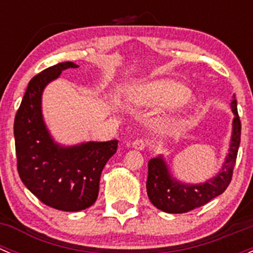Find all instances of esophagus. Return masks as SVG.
<instances>
[{"mask_svg":"<svg viewBox=\"0 0 253 253\" xmlns=\"http://www.w3.org/2000/svg\"><path fill=\"white\" fill-rule=\"evenodd\" d=\"M145 145H147V143H145V141H143V139H136V141L132 143V147L137 150H143L145 148Z\"/></svg>","mask_w":253,"mask_h":253,"instance_id":"esophagus-1","label":"esophagus"}]
</instances>
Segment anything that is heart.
Segmentation results:
<instances>
[{"label":"heart","instance_id":"obj_1","mask_svg":"<svg viewBox=\"0 0 253 253\" xmlns=\"http://www.w3.org/2000/svg\"><path fill=\"white\" fill-rule=\"evenodd\" d=\"M190 98V90L177 82L163 79L142 83L133 86L128 93V100L137 106H171L185 103Z\"/></svg>","mask_w":253,"mask_h":253}]
</instances>
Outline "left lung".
Masks as SVG:
<instances>
[{"label":"left lung","mask_w":253,"mask_h":253,"mask_svg":"<svg viewBox=\"0 0 253 253\" xmlns=\"http://www.w3.org/2000/svg\"><path fill=\"white\" fill-rule=\"evenodd\" d=\"M230 108L234 114L230 144L218 174L200 183L183 182L171 174L164 155L152 158L148 163L147 193L153 206L165 213H186L205 206L226 190L233 177L241 137V122L237 114L235 95Z\"/></svg>","instance_id":"obj_1"}]
</instances>
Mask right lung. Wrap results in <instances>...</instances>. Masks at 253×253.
I'll use <instances>...</instances> for the list:
<instances>
[{
    "label": "right lung",
    "instance_id": "1",
    "mask_svg": "<svg viewBox=\"0 0 253 253\" xmlns=\"http://www.w3.org/2000/svg\"><path fill=\"white\" fill-rule=\"evenodd\" d=\"M61 62L28 84L14 119L17 168L22 182L44 205L63 211L89 208L98 198L101 171L117 150V139L63 145L53 139L42 116V93L62 71L77 68Z\"/></svg>",
    "mask_w": 253,
    "mask_h": 253
}]
</instances>
